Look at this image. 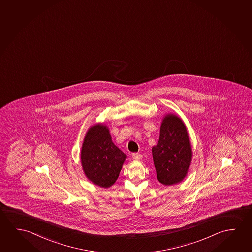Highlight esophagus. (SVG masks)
Returning a JSON list of instances; mask_svg holds the SVG:
<instances>
[{
  "mask_svg": "<svg viewBox=\"0 0 252 252\" xmlns=\"http://www.w3.org/2000/svg\"><path fill=\"white\" fill-rule=\"evenodd\" d=\"M132 157L134 160H140L142 158V155L140 153H132Z\"/></svg>",
  "mask_w": 252,
  "mask_h": 252,
  "instance_id": "1",
  "label": "esophagus"
}]
</instances>
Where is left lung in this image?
I'll return each mask as SVG.
<instances>
[{"mask_svg":"<svg viewBox=\"0 0 252 252\" xmlns=\"http://www.w3.org/2000/svg\"><path fill=\"white\" fill-rule=\"evenodd\" d=\"M153 160L157 179L165 186L182 181L191 160L190 140L182 120L175 115L166 116L157 146L153 147Z\"/></svg>","mask_w":252,"mask_h":252,"instance_id":"1","label":"left lung"}]
</instances>
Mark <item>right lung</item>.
<instances>
[{
  "label": "right lung",
  "instance_id": "1",
  "mask_svg": "<svg viewBox=\"0 0 252 252\" xmlns=\"http://www.w3.org/2000/svg\"><path fill=\"white\" fill-rule=\"evenodd\" d=\"M81 158L87 178L106 188L119 178L126 156L112 142L106 126L98 125L87 133Z\"/></svg>",
  "mask_w": 252,
  "mask_h": 252
}]
</instances>
